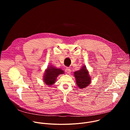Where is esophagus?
Returning a JSON list of instances; mask_svg holds the SVG:
<instances>
[{
	"instance_id": "obj_1",
	"label": "esophagus",
	"mask_w": 130,
	"mask_h": 130,
	"mask_svg": "<svg viewBox=\"0 0 130 130\" xmlns=\"http://www.w3.org/2000/svg\"><path fill=\"white\" fill-rule=\"evenodd\" d=\"M65 71L67 73H70V72H71V70L70 69L69 67H67L66 69H65Z\"/></svg>"
}]
</instances>
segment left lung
<instances>
[{
    "instance_id": "8db88e82",
    "label": "left lung",
    "mask_w": 130,
    "mask_h": 130,
    "mask_svg": "<svg viewBox=\"0 0 130 130\" xmlns=\"http://www.w3.org/2000/svg\"><path fill=\"white\" fill-rule=\"evenodd\" d=\"M74 73L77 84L80 88H84L90 84L91 78L85 66H84L80 70L75 71Z\"/></svg>"
}]
</instances>
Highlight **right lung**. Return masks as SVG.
Returning <instances> with one entry per match:
<instances>
[{
    "label": "right lung",
    "instance_id": "right-lung-1",
    "mask_svg": "<svg viewBox=\"0 0 130 130\" xmlns=\"http://www.w3.org/2000/svg\"><path fill=\"white\" fill-rule=\"evenodd\" d=\"M64 73V71L61 69L50 66L45 71L44 76V81L48 85H52L56 81L57 77L60 74Z\"/></svg>",
    "mask_w": 130,
    "mask_h": 130
}]
</instances>
